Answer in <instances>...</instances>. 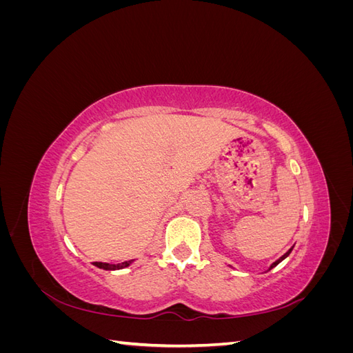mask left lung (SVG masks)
<instances>
[{"label":"left lung","mask_w":353,"mask_h":353,"mask_svg":"<svg viewBox=\"0 0 353 353\" xmlns=\"http://www.w3.org/2000/svg\"><path fill=\"white\" fill-rule=\"evenodd\" d=\"M293 248H294V245H293ZM293 248H292V249H290V250H288V252H287V253H284V254H283V256H281V258H280V259H279V261H275V262H274V263H272V265H271V266H270V271H271V270H272V268H274V266H276V265H279V263H280V262H281V261H284V259H285V258H287V256H288V254H290V253H292V250H293Z\"/></svg>","instance_id":"8db88e82"}]
</instances>
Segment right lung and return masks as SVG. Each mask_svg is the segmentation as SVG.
<instances>
[{
    "label": "right lung",
    "mask_w": 353,
    "mask_h": 353,
    "mask_svg": "<svg viewBox=\"0 0 353 353\" xmlns=\"http://www.w3.org/2000/svg\"><path fill=\"white\" fill-rule=\"evenodd\" d=\"M132 261H126V262H122V263H104V262H94V265L97 266V268L100 270H105V271H114V270H122V268H126V266H130Z\"/></svg>",
    "instance_id": "1"
}]
</instances>
